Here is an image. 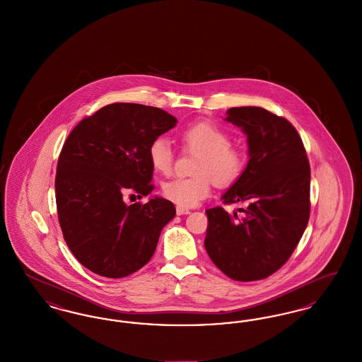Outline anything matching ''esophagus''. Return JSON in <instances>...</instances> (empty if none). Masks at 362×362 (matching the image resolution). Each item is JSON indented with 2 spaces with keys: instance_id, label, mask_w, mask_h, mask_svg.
Wrapping results in <instances>:
<instances>
[{
  "instance_id": "esophagus-1",
  "label": "esophagus",
  "mask_w": 362,
  "mask_h": 362,
  "mask_svg": "<svg viewBox=\"0 0 362 362\" xmlns=\"http://www.w3.org/2000/svg\"><path fill=\"white\" fill-rule=\"evenodd\" d=\"M176 214L183 216V214H189V209L183 206H176Z\"/></svg>"
}]
</instances>
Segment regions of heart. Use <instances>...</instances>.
Here are the masks:
<instances>
[{
    "instance_id": "1",
    "label": "heart",
    "mask_w": 362,
    "mask_h": 362,
    "mask_svg": "<svg viewBox=\"0 0 362 362\" xmlns=\"http://www.w3.org/2000/svg\"><path fill=\"white\" fill-rule=\"evenodd\" d=\"M183 149L195 152L192 176L176 177L163 185V195L179 206L198 205L211 192L214 182L218 186L236 183L245 171L247 153L230 144V136L211 122H197L179 133ZM153 171L171 175L175 163L173 148L164 138H157L148 149Z\"/></svg>"
}]
</instances>
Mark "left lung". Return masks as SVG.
<instances>
[{
    "instance_id": "obj_1",
    "label": "left lung",
    "mask_w": 362,
    "mask_h": 362,
    "mask_svg": "<svg viewBox=\"0 0 362 362\" xmlns=\"http://www.w3.org/2000/svg\"><path fill=\"white\" fill-rule=\"evenodd\" d=\"M226 121L247 134L250 160L223 204H241L243 217L207 209L205 248L225 276L264 279L291 258L310 220V161L291 122L262 107H233Z\"/></svg>"
}]
</instances>
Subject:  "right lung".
<instances>
[{
  "instance_id": "right-lung-1",
  "label": "right lung",
  "mask_w": 362,
  "mask_h": 362,
  "mask_svg": "<svg viewBox=\"0 0 362 362\" xmlns=\"http://www.w3.org/2000/svg\"><path fill=\"white\" fill-rule=\"evenodd\" d=\"M176 122L157 107L114 103L70 132L57 164L58 221L71 254L92 273L130 276L153 257L175 206L157 197L126 205L123 195L153 191L148 149Z\"/></svg>"
}]
</instances>
